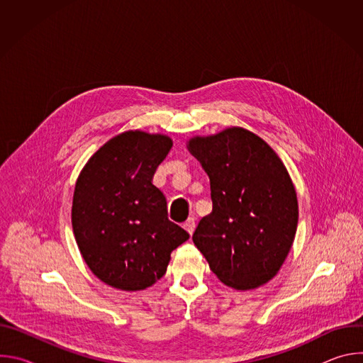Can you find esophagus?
Instances as JSON below:
<instances>
[{
    "label": "esophagus",
    "mask_w": 363,
    "mask_h": 363,
    "mask_svg": "<svg viewBox=\"0 0 363 363\" xmlns=\"http://www.w3.org/2000/svg\"><path fill=\"white\" fill-rule=\"evenodd\" d=\"M195 218H188L185 223H184V227H185V230L189 233V234H192L194 231H195Z\"/></svg>",
    "instance_id": "obj_1"
}]
</instances>
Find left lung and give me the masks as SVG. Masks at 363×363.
<instances>
[{"mask_svg":"<svg viewBox=\"0 0 363 363\" xmlns=\"http://www.w3.org/2000/svg\"><path fill=\"white\" fill-rule=\"evenodd\" d=\"M210 178L213 211L192 241L210 269L235 290L274 279L293 245L298 203L293 181L272 146L231 126L186 143Z\"/></svg>","mask_w":363,"mask_h":363,"instance_id":"8db88e82","label":"left lung"}]
</instances>
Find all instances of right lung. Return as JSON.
<instances>
[{"label":"right lung","instance_id":"obj_1","mask_svg":"<svg viewBox=\"0 0 363 363\" xmlns=\"http://www.w3.org/2000/svg\"><path fill=\"white\" fill-rule=\"evenodd\" d=\"M171 147L172 139L162 133L122 132L91 155L76 181L74 238L87 267L108 286L150 287L189 238L169 221L165 195L152 184Z\"/></svg>","mask_w":363,"mask_h":363}]
</instances>
